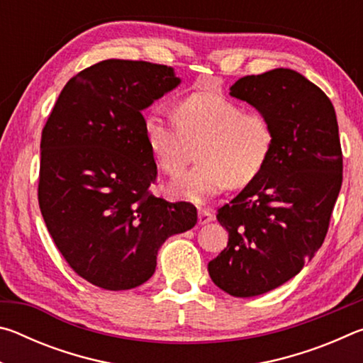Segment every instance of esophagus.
<instances>
[{
	"label": "esophagus",
	"mask_w": 363,
	"mask_h": 363,
	"mask_svg": "<svg viewBox=\"0 0 363 363\" xmlns=\"http://www.w3.org/2000/svg\"><path fill=\"white\" fill-rule=\"evenodd\" d=\"M213 219H214V216H213V213L210 210H200L199 211V224L200 225L211 223Z\"/></svg>",
	"instance_id": "34e87169"
}]
</instances>
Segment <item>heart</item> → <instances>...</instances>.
<instances>
[{"mask_svg":"<svg viewBox=\"0 0 363 363\" xmlns=\"http://www.w3.org/2000/svg\"><path fill=\"white\" fill-rule=\"evenodd\" d=\"M176 126L149 115L144 133L150 153L164 174L176 177L196 152L200 164L169 184V194L194 203L232 187L253 182L266 167L274 131L259 112H243L219 94L199 91L173 107Z\"/></svg>","mask_w":363,"mask_h":363,"instance_id":"1","label":"heart"}]
</instances>
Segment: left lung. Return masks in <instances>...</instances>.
Wrapping results in <instances>:
<instances>
[{
	"instance_id": "left-lung-1",
	"label": "left lung",
	"mask_w": 363,
	"mask_h": 363,
	"mask_svg": "<svg viewBox=\"0 0 363 363\" xmlns=\"http://www.w3.org/2000/svg\"><path fill=\"white\" fill-rule=\"evenodd\" d=\"M269 120L274 147L266 167L218 210L227 248L208 262L214 285L251 298L284 285L322 247L342 182L335 107L301 73L274 69L230 86Z\"/></svg>"
}]
</instances>
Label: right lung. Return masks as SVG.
Masks as SVG:
<instances>
[{"mask_svg":"<svg viewBox=\"0 0 363 363\" xmlns=\"http://www.w3.org/2000/svg\"><path fill=\"white\" fill-rule=\"evenodd\" d=\"M179 83L167 65L102 60L69 79L43 128V219L69 266L104 290L143 285L164 240L196 224L194 205L149 192L143 110Z\"/></svg>","mask_w":363,"mask_h":363,"instance_id":"add662e5","label":"right lung"}]
</instances>
